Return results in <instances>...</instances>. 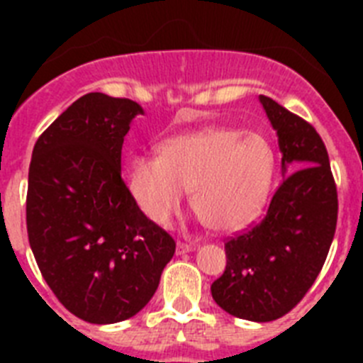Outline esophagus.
<instances>
[{"instance_id":"34e87169","label":"esophagus","mask_w":363,"mask_h":363,"mask_svg":"<svg viewBox=\"0 0 363 363\" xmlns=\"http://www.w3.org/2000/svg\"><path fill=\"white\" fill-rule=\"evenodd\" d=\"M194 249H196V245H189V243L178 242V245H176V255H187V252H192Z\"/></svg>"}]
</instances>
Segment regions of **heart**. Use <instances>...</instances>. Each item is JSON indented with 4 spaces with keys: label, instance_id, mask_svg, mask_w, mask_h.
Instances as JSON below:
<instances>
[{
    "label": "heart",
    "instance_id": "1",
    "mask_svg": "<svg viewBox=\"0 0 363 363\" xmlns=\"http://www.w3.org/2000/svg\"><path fill=\"white\" fill-rule=\"evenodd\" d=\"M160 154L134 160L129 174L134 201L160 227L171 223L194 189L201 223L234 233L258 216L271 191L274 156L259 134L209 127L169 140Z\"/></svg>",
    "mask_w": 363,
    "mask_h": 363
}]
</instances>
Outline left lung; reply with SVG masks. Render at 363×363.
I'll use <instances>...</instances> for the list:
<instances>
[{
  "instance_id": "obj_1",
  "label": "left lung",
  "mask_w": 363,
  "mask_h": 363,
  "mask_svg": "<svg viewBox=\"0 0 363 363\" xmlns=\"http://www.w3.org/2000/svg\"><path fill=\"white\" fill-rule=\"evenodd\" d=\"M281 152V179L258 225L225 243L227 267L211 285L236 318L272 322L306 296L336 230L338 196L329 156L313 125L259 96Z\"/></svg>"
}]
</instances>
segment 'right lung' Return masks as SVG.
Listing matches in <instances>:
<instances>
[{
	"label": "right lung",
	"instance_id": "1",
	"mask_svg": "<svg viewBox=\"0 0 363 363\" xmlns=\"http://www.w3.org/2000/svg\"><path fill=\"white\" fill-rule=\"evenodd\" d=\"M140 114L133 99L91 92L57 116L32 150L30 249L57 300L98 325L140 313L176 251L121 179L123 138Z\"/></svg>",
	"mask_w": 363,
	"mask_h": 363
}]
</instances>
